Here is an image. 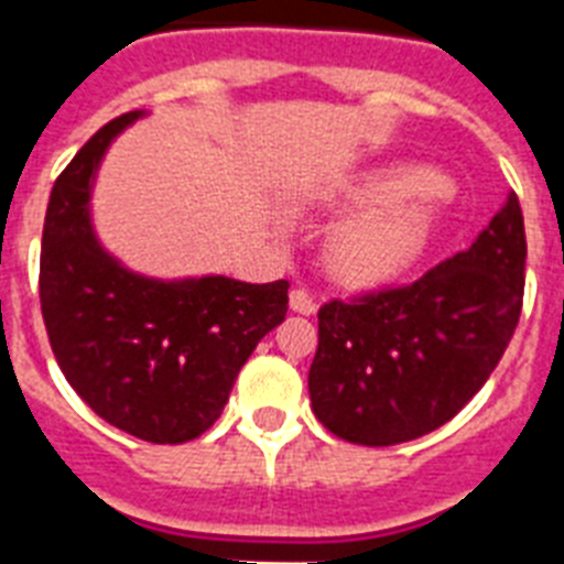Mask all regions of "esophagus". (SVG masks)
<instances>
[{
    "instance_id": "obj_1",
    "label": "esophagus",
    "mask_w": 564,
    "mask_h": 564,
    "mask_svg": "<svg viewBox=\"0 0 564 564\" xmlns=\"http://www.w3.org/2000/svg\"><path fill=\"white\" fill-rule=\"evenodd\" d=\"M290 307L295 310V313L310 316V313H316V299H313L304 286H295V290L290 292Z\"/></svg>"
}]
</instances>
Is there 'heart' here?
I'll list each match as a JSON object with an SVG mask.
<instances>
[{
	"mask_svg": "<svg viewBox=\"0 0 564 564\" xmlns=\"http://www.w3.org/2000/svg\"><path fill=\"white\" fill-rule=\"evenodd\" d=\"M433 175L412 166L369 172L345 189L366 210L336 225L327 239V263L348 283H383L421 254L433 228L427 193Z\"/></svg>",
	"mask_w": 564,
	"mask_h": 564,
	"instance_id": "b5f03b06",
	"label": "heart"
}]
</instances>
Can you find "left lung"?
I'll return each mask as SVG.
<instances>
[{
  "label": "left lung",
  "mask_w": 564,
  "mask_h": 564,
  "mask_svg": "<svg viewBox=\"0 0 564 564\" xmlns=\"http://www.w3.org/2000/svg\"><path fill=\"white\" fill-rule=\"evenodd\" d=\"M524 263V213L509 193L468 251L419 281L322 304L307 377L316 419L366 447L401 445L454 419L516 334Z\"/></svg>",
  "instance_id": "obj_1"
}]
</instances>
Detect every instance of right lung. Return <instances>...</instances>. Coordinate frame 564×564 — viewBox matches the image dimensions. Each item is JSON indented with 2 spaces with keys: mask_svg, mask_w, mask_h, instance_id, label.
<instances>
[{
  "mask_svg": "<svg viewBox=\"0 0 564 564\" xmlns=\"http://www.w3.org/2000/svg\"><path fill=\"white\" fill-rule=\"evenodd\" d=\"M140 117L110 119L57 175L40 248V310L55 360L96 415L154 445L198 438L239 369L281 325L290 281H149L101 251L87 219L93 172Z\"/></svg>",
  "mask_w": 564,
  "mask_h": 564,
  "instance_id": "1",
  "label": "right lung"
}]
</instances>
